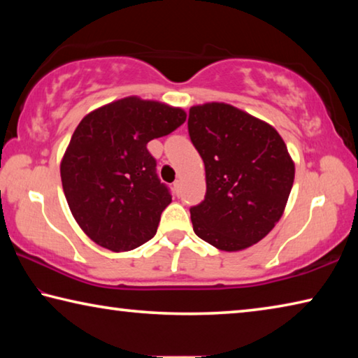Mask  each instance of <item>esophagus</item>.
<instances>
[{"label": "esophagus", "mask_w": 358, "mask_h": 358, "mask_svg": "<svg viewBox=\"0 0 358 358\" xmlns=\"http://www.w3.org/2000/svg\"><path fill=\"white\" fill-rule=\"evenodd\" d=\"M180 187H181V180H175L173 181V191H175V194H180Z\"/></svg>", "instance_id": "esophagus-1"}]
</instances>
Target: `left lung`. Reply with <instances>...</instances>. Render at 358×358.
<instances>
[{"instance_id": "1", "label": "left lung", "mask_w": 358, "mask_h": 358, "mask_svg": "<svg viewBox=\"0 0 358 358\" xmlns=\"http://www.w3.org/2000/svg\"><path fill=\"white\" fill-rule=\"evenodd\" d=\"M187 131L205 164L207 192L191 207L199 238L234 252L262 240L286 208L295 166L278 131L240 108H189Z\"/></svg>"}]
</instances>
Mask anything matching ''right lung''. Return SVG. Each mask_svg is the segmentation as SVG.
I'll return each mask as SVG.
<instances>
[{
  "instance_id": "obj_1",
  "label": "right lung",
  "mask_w": 358,
  "mask_h": 358,
  "mask_svg": "<svg viewBox=\"0 0 358 358\" xmlns=\"http://www.w3.org/2000/svg\"><path fill=\"white\" fill-rule=\"evenodd\" d=\"M185 120L183 108L129 96L78 123L59 172L71 213L94 243L121 252L155 237L172 196L147 143Z\"/></svg>"
}]
</instances>
